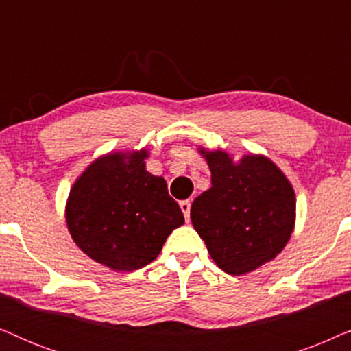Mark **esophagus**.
I'll list each match as a JSON object with an SVG mask.
<instances>
[{
    "instance_id": "34e87169",
    "label": "esophagus",
    "mask_w": 351,
    "mask_h": 351,
    "mask_svg": "<svg viewBox=\"0 0 351 351\" xmlns=\"http://www.w3.org/2000/svg\"><path fill=\"white\" fill-rule=\"evenodd\" d=\"M190 208H191V203L189 199L180 201V209H182V213H184V217L186 220V223L190 222Z\"/></svg>"
}]
</instances>
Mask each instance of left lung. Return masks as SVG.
<instances>
[{"instance_id": "left-lung-1", "label": "left lung", "mask_w": 351, "mask_h": 351, "mask_svg": "<svg viewBox=\"0 0 351 351\" xmlns=\"http://www.w3.org/2000/svg\"><path fill=\"white\" fill-rule=\"evenodd\" d=\"M198 152L213 186L191 204V223L220 270L233 276L257 270L289 243L295 227L294 186L261 153L234 160L225 150Z\"/></svg>"}]
</instances>
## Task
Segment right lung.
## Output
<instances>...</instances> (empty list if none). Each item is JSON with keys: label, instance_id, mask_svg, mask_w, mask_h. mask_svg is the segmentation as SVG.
Returning <instances> with one entry per match:
<instances>
[{"label": "right lung", "instance_id": "obj_1", "mask_svg": "<svg viewBox=\"0 0 351 351\" xmlns=\"http://www.w3.org/2000/svg\"><path fill=\"white\" fill-rule=\"evenodd\" d=\"M148 156L145 147L100 155L76 177L66 198L65 222L75 244L113 271L148 265L185 222L166 180L147 171Z\"/></svg>", "mask_w": 351, "mask_h": 351}]
</instances>
